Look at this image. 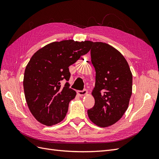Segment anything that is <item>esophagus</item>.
<instances>
[{
	"instance_id": "obj_1",
	"label": "esophagus",
	"mask_w": 159,
	"mask_h": 159,
	"mask_svg": "<svg viewBox=\"0 0 159 159\" xmlns=\"http://www.w3.org/2000/svg\"><path fill=\"white\" fill-rule=\"evenodd\" d=\"M78 94L80 95V96H84V95H85L88 94V91L86 89H84L82 91H78Z\"/></svg>"
}]
</instances>
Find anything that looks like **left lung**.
Masks as SVG:
<instances>
[{"label":"left lung","mask_w":159,"mask_h":159,"mask_svg":"<svg viewBox=\"0 0 159 159\" xmlns=\"http://www.w3.org/2000/svg\"><path fill=\"white\" fill-rule=\"evenodd\" d=\"M91 43V63L96 72L91 93L95 105L88 114L96 125L107 127L117 122L128 108L133 75L127 60L117 50L106 43Z\"/></svg>","instance_id":"obj_1"}]
</instances>
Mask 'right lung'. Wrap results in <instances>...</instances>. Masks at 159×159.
Instances as JSON below:
<instances>
[{"label":"right lung","instance_id":"1","mask_svg":"<svg viewBox=\"0 0 159 159\" xmlns=\"http://www.w3.org/2000/svg\"><path fill=\"white\" fill-rule=\"evenodd\" d=\"M91 41L73 40L54 42L34 54L27 64L23 86L30 112L38 121L46 126L61 122L76 92L70 88L69 66L90 50Z\"/></svg>","mask_w":159,"mask_h":159}]
</instances>
